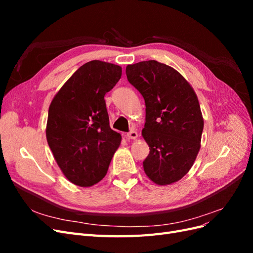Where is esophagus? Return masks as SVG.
I'll list each match as a JSON object with an SVG mask.
<instances>
[{"instance_id": "1", "label": "esophagus", "mask_w": 253, "mask_h": 253, "mask_svg": "<svg viewBox=\"0 0 253 253\" xmlns=\"http://www.w3.org/2000/svg\"><path fill=\"white\" fill-rule=\"evenodd\" d=\"M126 137H127L128 139H136L137 137H138V134H137V132L134 131V129H132L131 132H128V133L126 134Z\"/></svg>"}]
</instances>
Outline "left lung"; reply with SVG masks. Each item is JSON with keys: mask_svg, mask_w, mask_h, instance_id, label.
I'll list each match as a JSON object with an SVG mask.
<instances>
[{"mask_svg": "<svg viewBox=\"0 0 253 253\" xmlns=\"http://www.w3.org/2000/svg\"><path fill=\"white\" fill-rule=\"evenodd\" d=\"M126 74L145 102L144 172L159 186L178 181L201 149L204 118L195 91L177 71L155 60L129 64Z\"/></svg>", "mask_w": 253, "mask_h": 253, "instance_id": "1", "label": "left lung"}]
</instances>
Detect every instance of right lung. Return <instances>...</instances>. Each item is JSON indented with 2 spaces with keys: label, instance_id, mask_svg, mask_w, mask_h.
Masks as SVG:
<instances>
[{
  "label": "right lung",
  "instance_id": "1",
  "mask_svg": "<svg viewBox=\"0 0 253 253\" xmlns=\"http://www.w3.org/2000/svg\"><path fill=\"white\" fill-rule=\"evenodd\" d=\"M122 70L93 60L76 71L49 105L46 139L59 168L71 182L90 187L108 172L121 135L110 127L104 95Z\"/></svg>",
  "mask_w": 253,
  "mask_h": 253
}]
</instances>
